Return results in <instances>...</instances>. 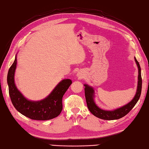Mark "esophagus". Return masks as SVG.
<instances>
[{
  "label": "esophagus",
  "mask_w": 149,
  "mask_h": 149,
  "mask_svg": "<svg viewBox=\"0 0 149 149\" xmlns=\"http://www.w3.org/2000/svg\"><path fill=\"white\" fill-rule=\"evenodd\" d=\"M77 77H78L79 78H82L83 77V74H81V73H80V72H78L77 74Z\"/></svg>",
  "instance_id": "34e87169"
}]
</instances>
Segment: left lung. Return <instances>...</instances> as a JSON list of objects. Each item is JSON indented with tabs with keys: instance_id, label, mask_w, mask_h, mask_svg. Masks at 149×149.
Here are the masks:
<instances>
[{
	"instance_id": "left-lung-1",
	"label": "left lung",
	"mask_w": 149,
	"mask_h": 149,
	"mask_svg": "<svg viewBox=\"0 0 149 149\" xmlns=\"http://www.w3.org/2000/svg\"><path fill=\"white\" fill-rule=\"evenodd\" d=\"M134 60L137 64L138 68V86L136 93L135 94V96L130 101L129 103L123 106L116 110L113 111H108L104 110L99 108L95 104L94 97V91L92 87L91 86H88L87 84H85V95L86 99V102H87V107L89 111L93 114L94 116L97 117L103 120H116L126 115L129 112H130L133 108L134 107L135 104L137 103L138 100L140 99L141 92V86H142V80L141 76V68L139 62H138L136 58L134 57Z\"/></svg>"
}]
</instances>
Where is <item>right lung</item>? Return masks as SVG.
I'll list each match as a JSON object with an SVG mask.
<instances>
[{
    "label": "right lung",
    "instance_id": "obj_1",
    "mask_svg": "<svg viewBox=\"0 0 149 149\" xmlns=\"http://www.w3.org/2000/svg\"><path fill=\"white\" fill-rule=\"evenodd\" d=\"M16 64V55L7 77L9 96L16 110L32 120H47L58 116L62 110V97L72 84V81L70 79L62 80L44 100L39 101H29L22 94L15 85L14 76Z\"/></svg>",
    "mask_w": 149,
    "mask_h": 149
}]
</instances>
